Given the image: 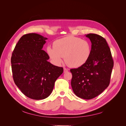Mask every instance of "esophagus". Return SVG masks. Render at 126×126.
Masks as SVG:
<instances>
[{
	"instance_id": "1",
	"label": "esophagus",
	"mask_w": 126,
	"mask_h": 126,
	"mask_svg": "<svg viewBox=\"0 0 126 126\" xmlns=\"http://www.w3.org/2000/svg\"><path fill=\"white\" fill-rule=\"evenodd\" d=\"M68 69H67V68H63V72H64V73H65V72H68Z\"/></svg>"
}]
</instances>
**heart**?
<instances>
[{"label": "heart", "mask_w": 126, "mask_h": 126, "mask_svg": "<svg viewBox=\"0 0 126 126\" xmlns=\"http://www.w3.org/2000/svg\"><path fill=\"white\" fill-rule=\"evenodd\" d=\"M53 46H48L47 52L52 62L57 64L61 63L64 57V62L68 66L78 68L87 62L91 55L89 42L78 37H64L56 40Z\"/></svg>", "instance_id": "1"}]
</instances>
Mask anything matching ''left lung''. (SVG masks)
I'll use <instances>...</instances> for the list:
<instances>
[{"instance_id":"left-lung-1","label":"left lung","mask_w":126,"mask_h":126,"mask_svg":"<svg viewBox=\"0 0 126 126\" xmlns=\"http://www.w3.org/2000/svg\"><path fill=\"white\" fill-rule=\"evenodd\" d=\"M91 43L89 59L83 66L70 69L71 85L76 96L91 99L102 93L109 85L113 61L105 38L95 33L85 35Z\"/></svg>"}]
</instances>
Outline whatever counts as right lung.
I'll return each mask as SVG.
<instances>
[{
    "label": "right lung",
    "mask_w": 126,
    "mask_h": 126,
    "mask_svg": "<svg viewBox=\"0 0 126 126\" xmlns=\"http://www.w3.org/2000/svg\"><path fill=\"white\" fill-rule=\"evenodd\" d=\"M47 39L37 33L26 34L19 40L11 58L15 84L26 96L35 100L51 94L63 70L48 62V55L42 50Z\"/></svg>",
    "instance_id": "right-lung-1"
}]
</instances>
